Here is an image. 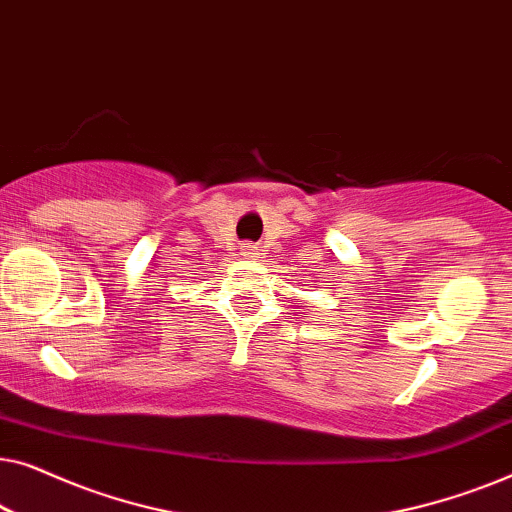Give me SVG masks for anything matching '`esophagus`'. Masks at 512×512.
Here are the masks:
<instances>
[{"label": "esophagus", "instance_id": "esophagus-1", "mask_svg": "<svg viewBox=\"0 0 512 512\" xmlns=\"http://www.w3.org/2000/svg\"><path fill=\"white\" fill-rule=\"evenodd\" d=\"M242 256H247V258H251V256H256V247H251V244H247V247H242V251H240Z\"/></svg>", "mask_w": 512, "mask_h": 512}]
</instances>
